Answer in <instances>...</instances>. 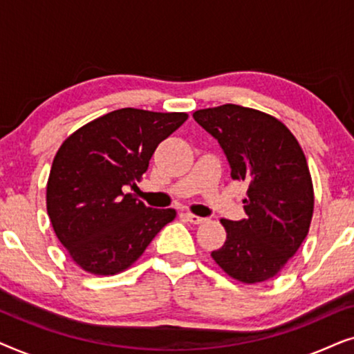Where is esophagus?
Segmentation results:
<instances>
[{"instance_id": "esophagus-1", "label": "esophagus", "mask_w": 354, "mask_h": 354, "mask_svg": "<svg viewBox=\"0 0 354 354\" xmlns=\"http://www.w3.org/2000/svg\"><path fill=\"white\" fill-rule=\"evenodd\" d=\"M185 217L188 221L192 222V224H203V222H206V219L205 217H200V216H196V214H192V212H185Z\"/></svg>"}]
</instances>
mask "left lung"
<instances>
[{"label": "left lung", "instance_id": "1", "mask_svg": "<svg viewBox=\"0 0 354 354\" xmlns=\"http://www.w3.org/2000/svg\"><path fill=\"white\" fill-rule=\"evenodd\" d=\"M193 118L224 149L234 180L248 182L246 219H221L227 239L214 263L241 283L272 279L306 239L314 188L306 156L287 125L240 104L198 109Z\"/></svg>", "mask_w": 354, "mask_h": 354}]
</instances>
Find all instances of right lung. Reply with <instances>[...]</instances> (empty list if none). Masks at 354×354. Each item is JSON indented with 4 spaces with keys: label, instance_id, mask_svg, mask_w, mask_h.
<instances>
[{
    "label": "right lung",
    "instance_id": "1",
    "mask_svg": "<svg viewBox=\"0 0 354 354\" xmlns=\"http://www.w3.org/2000/svg\"><path fill=\"white\" fill-rule=\"evenodd\" d=\"M187 113L122 108L85 124L57 149L46 183V211L71 259L95 275L129 269L176 209H153L124 193L137 187L158 145Z\"/></svg>",
    "mask_w": 354,
    "mask_h": 354
}]
</instances>
